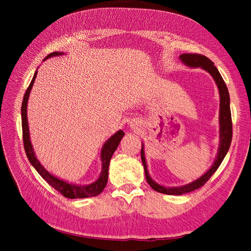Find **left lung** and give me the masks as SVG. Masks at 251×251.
Returning a JSON list of instances; mask_svg holds the SVG:
<instances>
[{
    "label": "left lung",
    "instance_id": "obj_1",
    "mask_svg": "<svg viewBox=\"0 0 251 251\" xmlns=\"http://www.w3.org/2000/svg\"><path fill=\"white\" fill-rule=\"evenodd\" d=\"M180 59L185 65L191 67H201L202 69L206 70L212 77H214L217 86L219 88L220 92V148L219 153L215 163L212 164L211 168L205 173L203 176L196 181L192 182L187 185L180 186V187H164L157 184L156 182L151 179L150 175L148 173L146 158H144V151L143 146L141 147V161L144 166V173H146V178L150 186L154 189V191L165 194V195H183L186 193H191L196 189L203 186L209 178L215 174L218 170L220 164L222 163L224 157L226 156L227 151L229 150L231 139H232V121H231V112H230V100H229V93L228 89L226 87V83L223 80L221 74L218 71L215 67L214 63L206 57L205 55L198 54V53H185V54H181Z\"/></svg>",
    "mask_w": 251,
    "mask_h": 251
}]
</instances>
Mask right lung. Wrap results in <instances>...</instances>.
Instances as JSON below:
<instances>
[{
	"label": "right lung",
	"instance_id": "obj_1",
	"mask_svg": "<svg viewBox=\"0 0 251 251\" xmlns=\"http://www.w3.org/2000/svg\"><path fill=\"white\" fill-rule=\"evenodd\" d=\"M60 54H62V52L60 53L56 52V51L52 52V53H50V54L47 55V57H45L44 60H46L48 57L60 55ZM36 73L37 72L34 73L33 78L26 90L24 98H23L22 109H21V111H22L23 142H24V149H25L28 160L33 165V168L36 170V172L41 175L42 178L46 180L53 188L56 189L58 193L62 194L64 197H66V198L80 199V198H88V197H95L97 195H100L104 189L105 185H107L108 175H109V164H110L112 155L114 151H116L121 138L124 137L125 133L123 131H118L116 134H114L107 142L104 143V146L101 150V163H102L101 174H100V178H98L94 182V183L90 184V185H83V186L73 185V184L68 183V182H65L63 180H59L54 176H52L51 174H49L46 170L43 168L42 164L35 158L31 142H30V139H29L30 136H29V130H28V121H27V101H28L30 91H31V88L33 86Z\"/></svg>",
	"mask_w": 251,
	"mask_h": 251
}]
</instances>
